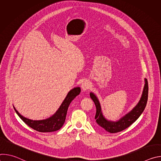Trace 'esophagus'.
<instances>
[{
  "instance_id": "34e87169",
  "label": "esophagus",
  "mask_w": 161,
  "mask_h": 161,
  "mask_svg": "<svg viewBox=\"0 0 161 161\" xmlns=\"http://www.w3.org/2000/svg\"><path fill=\"white\" fill-rule=\"evenodd\" d=\"M90 87V83L88 80L84 81L81 85V88L83 91H86Z\"/></svg>"
}]
</instances>
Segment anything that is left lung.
Masks as SVG:
<instances>
[{
  "label": "left lung",
  "mask_w": 161,
  "mask_h": 161,
  "mask_svg": "<svg viewBox=\"0 0 161 161\" xmlns=\"http://www.w3.org/2000/svg\"><path fill=\"white\" fill-rule=\"evenodd\" d=\"M148 94V81L147 78H145V86L142 97L138 103L136 105V106L130 111L127 113L125 115L122 117L119 120L114 122L108 120L105 118L102 112L101 104L97 97L94 93L90 92V96L94 102V104L96 106V114L95 116V119L97 124L107 132L110 133H116L125 129L138 119L142 113L143 112L147 103Z\"/></svg>",
  "instance_id": "8db88e82"
}]
</instances>
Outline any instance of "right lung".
I'll list each match as a JSON object with an SVG mask.
<instances>
[{"label":"right lung","instance_id":"right-lung-1","mask_svg":"<svg viewBox=\"0 0 161 161\" xmlns=\"http://www.w3.org/2000/svg\"><path fill=\"white\" fill-rule=\"evenodd\" d=\"M80 87H75L71 90L68 92L67 96L55 113L47 119L40 120H31L22 116L16 109V108L14 106L13 107L19 118L33 129L41 132H54L59 130L64 125L65 120L68 107L72 101L80 94Z\"/></svg>","mask_w":161,"mask_h":161}]
</instances>
